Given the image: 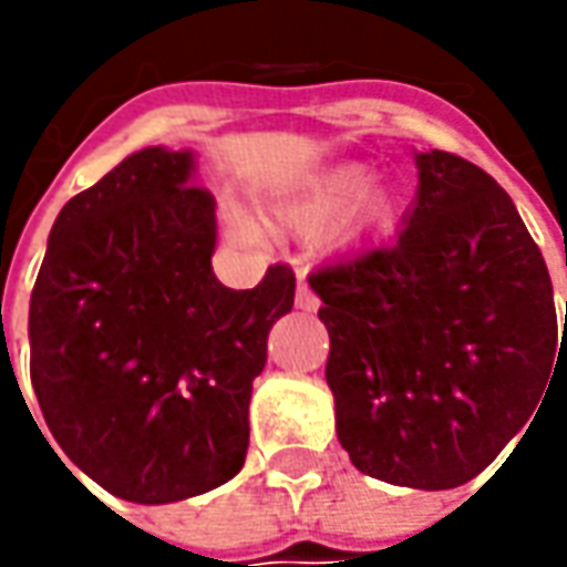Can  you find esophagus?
<instances>
[{"mask_svg":"<svg viewBox=\"0 0 567 567\" xmlns=\"http://www.w3.org/2000/svg\"><path fill=\"white\" fill-rule=\"evenodd\" d=\"M296 309L299 312H316L318 309V296L309 290L306 277H299V287H296Z\"/></svg>","mask_w":567,"mask_h":567,"instance_id":"esophagus-1","label":"esophagus"}]
</instances>
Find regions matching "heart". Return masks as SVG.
I'll return each mask as SVG.
<instances>
[{"mask_svg":"<svg viewBox=\"0 0 567 567\" xmlns=\"http://www.w3.org/2000/svg\"><path fill=\"white\" fill-rule=\"evenodd\" d=\"M394 214V192L372 183L365 164H334L280 179L268 195V217L293 236H318L324 251H350ZM229 229L243 243H258V220L233 210Z\"/></svg>","mask_w":567,"mask_h":567,"instance_id":"b5f03b06","label":"heart"}]
</instances>
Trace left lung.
<instances>
[{
	"mask_svg": "<svg viewBox=\"0 0 567 567\" xmlns=\"http://www.w3.org/2000/svg\"><path fill=\"white\" fill-rule=\"evenodd\" d=\"M413 161L420 186L394 239L309 287L353 467L435 492L483 473L534 425L556 379L558 321L543 251L508 192L447 151Z\"/></svg>",
	"mask_w": 567,
	"mask_h": 567,
	"instance_id": "1",
	"label": "left lung"
}]
</instances>
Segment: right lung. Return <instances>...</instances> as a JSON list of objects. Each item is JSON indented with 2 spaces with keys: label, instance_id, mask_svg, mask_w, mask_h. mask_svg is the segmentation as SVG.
I'll return each instance as SVG.
<instances>
[{
  "label": "right lung",
  "instance_id": "obj_1",
  "mask_svg": "<svg viewBox=\"0 0 567 567\" xmlns=\"http://www.w3.org/2000/svg\"><path fill=\"white\" fill-rule=\"evenodd\" d=\"M192 183L188 147L128 154L59 210L31 293V384L55 445L138 505L243 470L251 381L293 309L284 265L255 290L217 280L214 195Z\"/></svg>",
  "mask_w": 567,
  "mask_h": 567
}]
</instances>
